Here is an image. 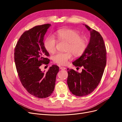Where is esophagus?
I'll return each instance as SVG.
<instances>
[{"label": "esophagus", "instance_id": "esophagus-1", "mask_svg": "<svg viewBox=\"0 0 122 122\" xmlns=\"http://www.w3.org/2000/svg\"><path fill=\"white\" fill-rule=\"evenodd\" d=\"M60 69L61 70H65L66 69V67H63V66H60Z\"/></svg>", "mask_w": 122, "mask_h": 122}]
</instances>
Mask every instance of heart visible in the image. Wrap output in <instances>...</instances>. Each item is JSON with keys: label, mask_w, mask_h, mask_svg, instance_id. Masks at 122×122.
<instances>
[{"label": "heart", "mask_w": 122, "mask_h": 122, "mask_svg": "<svg viewBox=\"0 0 122 122\" xmlns=\"http://www.w3.org/2000/svg\"><path fill=\"white\" fill-rule=\"evenodd\" d=\"M57 37L59 41L68 43L66 47L67 52H57L53 56L54 63L60 65H66L72 59L73 54L75 56H81L84 53L88 46L86 37L81 36L78 30L71 29H63L58 30ZM57 41L52 36L47 37L44 41V46L48 52L54 53L56 50Z\"/></svg>", "instance_id": "obj_1"}]
</instances>
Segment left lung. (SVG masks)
Wrapping results in <instances>:
<instances>
[{
	"label": "left lung",
	"mask_w": 122,
	"mask_h": 122,
	"mask_svg": "<svg viewBox=\"0 0 122 122\" xmlns=\"http://www.w3.org/2000/svg\"><path fill=\"white\" fill-rule=\"evenodd\" d=\"M91 38L87 47L82 55L73 62L76 67H82L80 73L67 69V84L72 94L84 97L91 93L98 86L106 64V49L101 35L88 25Z\"/></svg>",
	"instance_id": "left-lung-1"
}]
</instances>
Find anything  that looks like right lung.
<instances>
[{
  "mask_svg": "<svg viewBox=\"0 0 122 122\" xmlns=\"http://www.w3.org/2000/svg\"><path fill=\"white\" fill-rule=\"evenodd\" d=\"M49 24L37 25L25 31L14 49V60L21 82L31 95L43 98L52 93L59 68L50 67L46 73L41 71L42 64H48L49 53L44 46V35Z\"/></svg>",
  "mask_w": 122,
  "mask_h": 122,
  "instance_id": "1",
  "label": "right lung"
}]
</instances>
